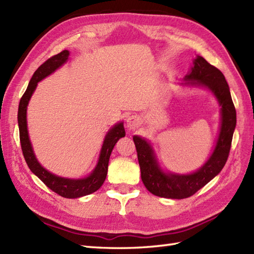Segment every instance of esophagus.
<instances>
[{"label":"esophagus","instance_id":"obj_1","mask_svg":"<svg viewBox=\"0 0 254 254\" xmlns=\"http://www.w3.org/2000/svg\"><path fill=\"white\" fill-rule=\"evenodd\" d=\"M138 123H139V119L135 116L127 118V126L130 128H135L138 126Z\"/></svg>","mask_w":254,"mask_h":254}]
</instances>
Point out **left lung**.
<instances>
[{"label":"left lung","mask_w":254,"mask_h":254,"mask_svg":"<svg viewBox=\"0 0 254 254\" xmlns=\"http://www.w3.org/2000/svg\"><path fill=\"white\" fill-rule=\"evenodd\" d=\"M185 79L186 84L202 85L213 91L222 106V127L216 147L210 158L201 169L187 176L167 175L161 171L150 145L144 138L133 136L144 186L150 193L160 197L179 199L190 197L217 176L228 159L236 127V109L229 86L224 74L217 67L209 64L204 58L197 57L191 73Z\"/></svg>","instance_id":"obj_1"}]
</instances>
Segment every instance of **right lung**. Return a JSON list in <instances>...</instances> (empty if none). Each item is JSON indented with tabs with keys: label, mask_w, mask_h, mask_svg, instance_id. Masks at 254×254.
Listing matches in <instances>:
<instances>
[{
	"label": "right lung",
	"mask_w": 254,
	"mask_h": 254,
	"mask_svg": "<svg viewBox=\"0 0 254 254\" xmlns=\"http://www.w3.org/2000/svg\"><path fill=\"white\" fill-rule=\"evenodd\" d=\"M68 56L69 52L67 50H64L60 53H58V55L48 59L45 63H42L41 65L37 68V71L32 75V77L28 84V87H27L23 97L20 98L17 119L21 150H23L24 158L26 160V164L28 165L29 169L53 192H56L59 195H61L63 197L75 198L88 195V194L98 190L102 186V183L105 182L107 177L108 164H109V158L112 149L115 147V145L119 139L126 136V131H124L123 123H119L111 128L109 133L107 134L104 145H102L98 165H97L95 170L93 171V174L89 177L85 178V179L71 180L65 179V178L57 177L50 174V172H48L44 167H41L40 164L38 163L35 157V154L32 152V147L28 137V132H27V105H28L30 97L37 87L38 82H40L42 78H45L48 75H50L52 72H55L58 67H60L63 63H65L68 59Z\"/></svg>",
	"instance_id": "add662e5"
}]
</instances>
